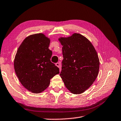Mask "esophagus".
<instances>
[{
    "mask_svg": "<svg viewBox=\"0 0 121 121\" xmlns=\"http://www.w3.org/2000/svg\"><path fill=\"white\" fill-rule=\"evenodd\" d=\"M56 66H57V67L58 68H60V63H56Z\"/></svg>",
    "mask_w": 121,
    "mask_h": 121,
    "instance_id": "obj_1",
    "label": "esophagus"
}]
</instances>
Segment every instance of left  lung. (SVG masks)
<instances>
[{
  "label": "left lung",
  "instance_id": "1",
  "mask_svg": "<svg viewBox=\"0 0 121 121\" xmlns=\"http://www.w3.org/2000/svg\"><path fill=\"white\" fill-rule=\"evenodd\" d=\"M64 59L60 76L72 93L79 94L92 85L98 74L99 60L92 43L84 36L74 33L60 37Z\"/></svg>",
  "mask_w": 121,
  "mask_h": 121
}]
</instances>
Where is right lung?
I'll return each mask as SVG.
<instances>
[{"label": "right lung", "instance_id": "add662e5", "mask_svg": "<svg viewBox=\"0 0 121 121\" xmlns=\"http://www.w3.org/2000/svg\"><path fill=\"white\" fill-rule=\"evenodd\" d=\"M50 40L42 33L29 35L21 44L14 60V69L20 82L33 93L44 91L50 80L59 74V68L50 61Z\"/></svg>", "mask_w": 121, "mask_h": 121}]
</instances>
